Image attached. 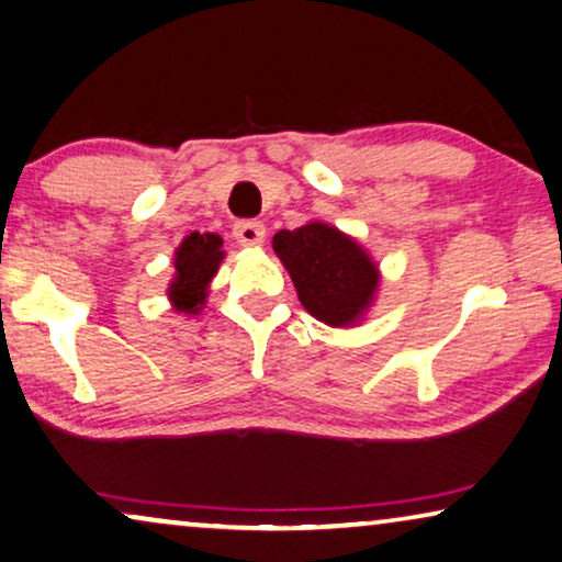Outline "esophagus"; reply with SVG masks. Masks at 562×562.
<instances>
[{"label":"esophagus","mask_w":562,"mask_h":562,"mask_svg":"<svg viewBox=\"0 0 562 562\" xmlns=\"http://www.w3.org/2000/svg\"><path fill=\"white\" fill-rule=\"evenodd\" d=\"M267 237V229L262 222L257 220H241L234 224V239L239 241L241 247H259Z\"/></svg>","instance_id":"esophagus-1"}]
</instances>
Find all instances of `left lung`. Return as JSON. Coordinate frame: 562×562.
Segmentation results:
<instances>
[{
  "label": "left lung",
  "mask_w": 562,
  "mask_h": 562,
  "mask_svg": "<svg viewBox=\"0 0 562 562\" xmlns=\"http://www.w3.org/2000/svg\"><path fill=\"white\" fill-rule=\"evenodd\" d=\"M272 249L315 321L330 328H356L366 321L379 295L381 270L356 237L315 220L292 232L280 229Z\"/></svg>",
  "instance_id": "1"
}]
</instances>
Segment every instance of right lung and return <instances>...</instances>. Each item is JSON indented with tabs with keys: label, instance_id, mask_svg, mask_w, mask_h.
I'll use <instances>...</instances> for the list:
<instances>
[{
	"label": "right lung",
	"instance_id": "1",
	"mask_svg": "<svg viewBox=\"0 0 562 562\" xmlns=\"http://www.w3.org/2000/svg\"><path fill=\"white\" fill-rule=\"evenodd\" d=\"M224 239L214 232H191L181 239L173 252V280L166 288L169 303L176 313L199 315L206 305L209 284L220 272L222 259L227 252L222 249Z\"/></svg>",
	"mask_w": 562,
	"mask_h": 562
}]
</instances>
